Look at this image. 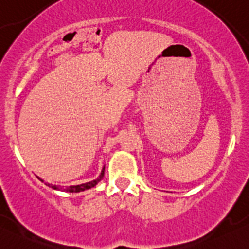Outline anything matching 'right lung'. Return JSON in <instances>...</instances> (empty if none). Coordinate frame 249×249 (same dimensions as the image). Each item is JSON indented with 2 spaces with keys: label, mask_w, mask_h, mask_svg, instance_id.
<instances>
[{
  "label": "right lung",
  "mask_w": 249,
  "mask_h": 249,
  "mask_svg": "<svg viewBox=\"0 0 249 249\" xmlns=\"http://www.w3.org/2000/svg\"><path fill=\"white\" fill-rule=\"evenodd\" d=\"M103 175H105V167H103L101 174H100V177L97 178H95V180L90 181V182H87V183H82V185H76V186H69V187H58L56 185H50V183H46L47 186L52 187L53 189H56V191H63V192H69V193H79V192H83L86 191V189H90L93 188L97 185V183L100 182V181L102 180ZM41 180V178H40ZM42 182H43V180H41Z\"/></svg>",
  "instance_id": "1"
}]
</instances>
